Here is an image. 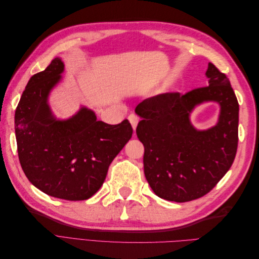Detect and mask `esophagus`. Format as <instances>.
I'll return each mask as SVG.
<instances>
[{
    "mask_svg": "<svg viewBox=\"0 0 259 259\" xmlns=\"http://www.w3.org/2000/svg\"><path fill=\"white\" fill-rule=\"evenodd\" d=\"M128 120H130V122H131V124H132L133 130L135 131L136 127H137V124H138V122H139V117H138L136 114L132 113V114L128 115Z\"/></svg>",
    "mask_w": 259,
    "mask_h": 259,
    "instance_id": "34e87169",
    "label": "esophagus"
}]
</instances>
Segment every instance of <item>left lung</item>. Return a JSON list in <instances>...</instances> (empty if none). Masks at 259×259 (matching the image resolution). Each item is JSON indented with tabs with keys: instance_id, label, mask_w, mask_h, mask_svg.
Returning <instances> with one entry per match:
<instances>
[{
	"instance_id": "8db88e82",
	"label": "left lung",
	"mask_w": 259,
	"mask_h": 259,
	"mask_svg": "<svg viewBox=\"0 0 259 259\" xmlns=\"http://www.w3.org/2000/svg\"><path fill=\"white\" fill-rule=\"evenodd\" d=\"M208 86L185 95L166 93L140 103L136 134L145 146L144 170L161 199L188 202L203 197L231 167L238 148L239 104L230 81L213 65L205 73ZM204 102L220 106L218 123L198 130L190 116Z\"/></svg>"
}]
</instances>
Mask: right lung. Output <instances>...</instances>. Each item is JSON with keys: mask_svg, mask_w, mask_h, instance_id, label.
Returning a JSON list of instances; mask_svg holds the SVG:
<instances>
[{"mask_svg": "<svg viewBox=\"0 0 259 259\" xmlns=\"http://www.w3.org/2000/svg\"><path fill=\"white\" fill-rule=\"evenodd\" d=\"M64 71V61L56 57L31 76L15 112V134L20 165L31 184L51 197L82 201L103 186L133 128L127 120L116 125L98 121L83 106L68 119H57L49 97Z\"/></svg>", "mask_w": 259, "mask_h": 259, "instance_id": "add662e5", "label": "right lung"}]
</instances>
